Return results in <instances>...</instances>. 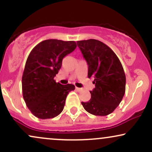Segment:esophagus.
Wrapping results in <instances>:
<instances>
[{
	"label": "esophagus",
	"instance_id": "esophagus-1",
	"mask_svg": "<svg viewBox=\"0 0 152 152\" xmlns=\"http://www.w3.org/2000/svg\"><path fill=\"white\" fill-rule=\"evenodd\" d=\"M76 90L77 91L80 92V91H82V88H78V87H76Z\"/></svg>",
	"mask_w": 152,
	"mask_h": 152
}]
</instances>
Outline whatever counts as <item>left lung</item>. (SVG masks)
<instances>
[{
    "mask_svg": "<svg viewBox=\"0 0 152 152\" xmlns=\"http://www.w3.org/2000/svg\"><path fill=\"white\" fill-rule=\"evenodd\" d=\"M88 64V77L95 88L90 100L81 102L84 109L96 116L112 113L121 103L126 88V76L119 59L109 46L96 39L77 41Z\"/></svg>",
    "mask_w": 152,
    "mask_h": 152,
    "instance_id": "left-lung-1",
    "label": "left lung"
}]
</instances>
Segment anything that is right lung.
<instances>
[{"label":"right lung","instance_id":"1","mask_svg":"<svg viewBox=\"0 0 152 152\" xmlns=\"http://www.w3.org/2000/svg\"><path fill=\"white\" fill-rule=\"evenodd\" d=\"M76 48L74 41L45 40L31 50L22 77L23 96L35 116L54 118L62 112L73 84L62 85L53 79L61 68L62 60Z\"/></svg>","mask_w":152,"mask_h":152}]
</instances>
